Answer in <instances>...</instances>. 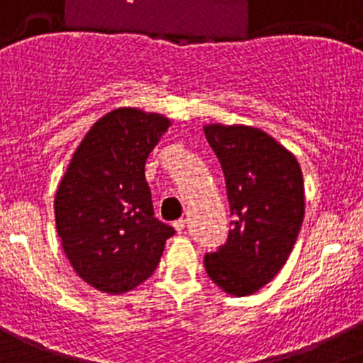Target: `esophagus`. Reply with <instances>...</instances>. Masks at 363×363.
Here are the masks:
<instances>
[{
  "mask_svg": "<svg viewBox=\"0 0 363 363\" xmlns=\"http://www.w3.org/2000/svg\"><path fill=\"white\" fill-rule=\"evenodd\" d=\"M174 228H175V231H177V233H182V231H184V228H186L184 218H179V220H175Z\"/></svg>",
  "mask_w": 363,
  "mask_h": 363,
  "instance_id": "1",
  "label": "esophagus"
}]
</instances>
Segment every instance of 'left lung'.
Here are the masks:
<instances>
[{
	"label": "left lung",
	"mask_w": 363,
	"mask_h": 363,
	"mask_svg": "<svg viewBox=\"0 0 363 363\" xmlns=\"http://www.w3.org/2000/svg\"><path fill=\"white\" fill-rule=\"evenodd\" d=\"M226 179L233 220L206 273L235 296L257 293L282 269L303 220V179L291 152L251 126H204Z\"/></svg>",
	"instance_id": "8db88e82"
}]
</instances>
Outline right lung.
<instances>
[{"label":"right lung","mask_w":363,"mask_h":363,"mask_svg":"<svg viewBox=\"0 0 363 363\" xmlns=\"http://www.w3.org/2000/svg\"><path fill=\"white\" fill-rule=\"evenodd\" d=\"M169 119L117 108L88 130L55 194V228L77 275L121 295L157 269L175 230L153 217L145 164Z\"/></svg>","instance_id":"right-lung-1"}]
</instances>
